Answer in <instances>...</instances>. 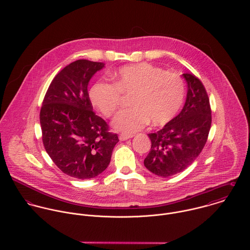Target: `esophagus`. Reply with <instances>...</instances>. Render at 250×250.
<instances>
[{"label": "esophagus", "mask_w": 250, "mask_h": 250, "mask_svg": "<svg viewBox=\"0 0 250 250\" xmlns=\"http://www.w3.org/2000/svg\"><path fill=\"white\" fill-rule=\"evenodd\" d=\"M131 138H132V136H127V135H120V136H119V140H120L121 142L127 141V140H129V139H131Z\"/></svg>", "instance_id": "esophagus-1"}]
</instances>
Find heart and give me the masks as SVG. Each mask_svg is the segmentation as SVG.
<instances>
[{
  "label": "heart",
  "instance_id": "1",
  "mask_svg": "<svg viewBox=\"0 0 250 250\" xmlns=\"http://www.w3.org/2000/svg\"><path fill=\"white\" fill-rule=\"evenodd\" d=\"M114 83L96 82L89 90L91 103L105 116H111L124 96H131L132 107L121 110L113 118L112 128L132 135L148 124L161 126L171 121L185 100V83L176 73L140 63L120 68Z\"/></svg>",
  "mask_w": 250,
  "mask_h": 250
}]
</instances>
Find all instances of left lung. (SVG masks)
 <instances>
[{
  "label": "left lung",
  "instance_id": "left-lung-1",
  "mask_svg": "<svg viewBox=\"0 0 250 250\" xmlns=\"http://www.w3.org/2000/svg\"><path fill=\"white\" fill-rule=\"evenodd\" d=\"M183 76L188 83L183 109L163 129L148 134L151 149L144 166L161 177L172 176L190 166L204 148L211 129V106L202 82L193 74Z\"/></svg>",
  "mask_w": 250,
  "mask_h": 250
}]
</instances>
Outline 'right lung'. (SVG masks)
<instances>
[{
	"mask_svg": "<svg viewBox=\"0 0 250 250\" xmlns=\"http://www.w3.org/2000/svg\"><path fill=\"white\" fill-rule=\"evenodd\" d=\"M104 66L87 60L68 64L53 79L42 102L39 118L44 148L55 165L73 178L101 174L119 142L92 110L87 92L89 80Z\"/></svg>",
	"mask_w": 250,
	"mask_h": 250,
	"instance_id": "add662e5",
	"label": "right lung"
}]
</instances>
